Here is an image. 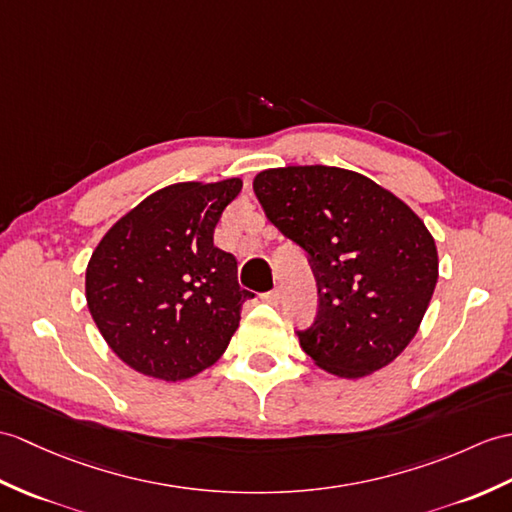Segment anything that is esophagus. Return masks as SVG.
I'll return each instance as SVG.
<instances>
[{
    "mask_svg": "<svg viewBox=\"0 0 512 512\" xmlns=\"http://www.w3.org/2000/svg\"><path fill=\"white\" fill-rule=\"evenodd\" d=\"M261 301L268 303V305H279V301H281V290L275 288V290H270V292H264V294H261Z\"/></svg>",
    "mask_w": 512,
    "mask_h": 512,
    "instance_id": "34e87169",
    "label": "esophagus"
}]
</instances>
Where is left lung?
Here are the masks:
<instances>
[{"label": "left lung", "mask_w": 512, "mask_h": 512, "mask_svg": "<svg viewBox=\"0 0 512 512\" xmlns=\"http://www.w3.org/2000/svg\"><path fill=\"white\" fill-rule=\"evenodd\" d=\"M266 218L310 261L318 312L296 336L338 377L390 364L417 334L438 279L430 231L406 202L371 178L327 165L259 172Z\"/></svg>", "instance_id": "obj_1"}]
</instances>
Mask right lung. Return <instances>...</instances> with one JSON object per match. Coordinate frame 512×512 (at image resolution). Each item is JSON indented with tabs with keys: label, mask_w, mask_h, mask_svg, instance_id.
<instances>
[{
	"label": "right lung",
	"mask_w": 512,
	"mask_h": 512,
	"mask_svg": "<svg viewBox=\"0 0 512 512\" xmlns=\"http://www.w3.org/2000/svg\"><path fill=\"white\" fill-rule=\"evenodd\" d=\"M240 178L176 183L150 194L102 237L87 266V305L109 347L135 371L178 382L216 362L253 292L213 244Z\"/></svg>",
	"instance_id": "1"
}]
</instances>
